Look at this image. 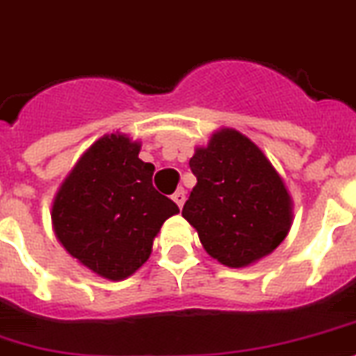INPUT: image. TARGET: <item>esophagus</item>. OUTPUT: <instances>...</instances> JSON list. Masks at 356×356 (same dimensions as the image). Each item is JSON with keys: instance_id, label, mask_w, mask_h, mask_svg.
<instances>
[{"instance_id": "1", "label": "esophagus", "mask_w": 356, "mask_h": 356, "mask_svg": "<svg viewBox=\"0 0 356 356\" xmlns=\"http://www.w3.org/2000/svg\"><path fill=\"white\" fill-rule=\"evenodd\" d=\"M172 199H173V202L179 206V210H181V208H183V204H184V201H186V193H184L183 188H179L177 192L172 195Z\"/></svg>"}]
</instances>
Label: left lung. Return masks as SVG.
Segmentation results:
<instances>
[{
  "instance_id": "1",
  "label": "left lung",
  "mask_w": 356,
  "mask_h": 356,
  "mask_svg": "<svg viewBox=\"0 0 356 356\" xmlns=\"http://www.w3.org/2000/svg\"><path fill=\"white\" fill-rule=\"evenodd\" d=\"M197 184L183 217L202 248L228 268L270 255L288 235L293 201L264 152L235 128L211 134L190 159Z\"/></svg>"
}]
</instances>
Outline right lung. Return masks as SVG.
<instances>
[{
    "mask_svg": "<svg viewBox=\"0 0 356 356\" xmlns=\"http://www.w3.org/2000/svg\"><path fill=\"white\" fill-rule=\"evenodd\" d=\"M141 143L127 134L99 137L79 157L52 202L56 238L86 270L124 280L152 253L177 204L152 184L155 166L139 159Z\"/></svg>",
    "mask_w": 356,
    "mask_h": 356,
    "instance_id": "right-lung-1",
    "label": "right lung"
}]
</instances>
